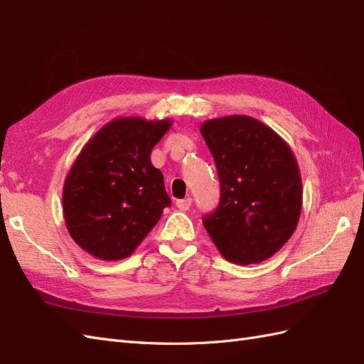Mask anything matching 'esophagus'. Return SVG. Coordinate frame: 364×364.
Returning <instances> with one entry per match:
<instances>
[{
	"label": "esophagus",
	"instance_id": "1",
	"mask_svg": "<svg viewBox=\"0 0 364 364\" xmlns=\"http://www.w3.org/2000/svg\"><path fill=\"white\" fill-rule=\"evenodd\" d=\"M191 203H193L191 198H185V199L176 200V207L179 208V210H182V211H187L191 207Z\"/></svg>",
	"mask_w": 364,
	"mask_h": 364
}]
</instances>
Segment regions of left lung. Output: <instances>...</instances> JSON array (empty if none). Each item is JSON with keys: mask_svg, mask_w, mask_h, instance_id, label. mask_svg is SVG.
<instances>
[{"mask_svg": "<svg viewBox=\"0 0 364 364\" xmlns=\"http://www.w3.org/2000/svg\"><path fill=\"white\" fill-rule=\"evenodd\" d=\"M200 134L220 181V202L203 218L213 244L230 262L269 259L296 230L303 182L296 157L277 131L250 115L205 120Z\"/></svg>", "mask_w": 364, "mask_h": 364, "instance_id": "obj_1", "label": "left lung"}]
</instances>
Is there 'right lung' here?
<instances>
[{"label": "right lung", "instance_id": "right-lung-1", "mask_svg": "<svg viewBox=\"0 0 364 364\" xmlns=\"http://www.w3.org/2000/svg\"><path fill=\"white\" fill-rule=\"evenodd\" d=\"M171 125L170 119H114L70 166L63 185L66 228L94 258H128L171 205L164 174L149 157Z\"/></svg>", "mask_w": 364, "mask_h": 364}]
</instances>
